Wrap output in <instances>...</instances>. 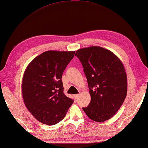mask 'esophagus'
Here are the masks:
<instances>
[{"instance_id":"34e87169","label":"esophagus","mask_w":148,"mask_h":148,"mask_svg":"<svg viewBox=\"0 0 148 148\" xmlns=\"http://www.w3.org/2000/svg\"><path fill=\"white\" fill-rule=\"evenodd\" d=\"M79 96V95H78V94H77V95H74V98H75V99H77V98H78Z\"/></svg>"}]
</instances>
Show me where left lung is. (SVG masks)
Segmentation results:
<instances>
[{"instance_id": "left-lung-1", "label": "left lung", "mask_w": 148, "mask_h": 148, "mask_svg": "<svg viewBox=\"0 0 148 148\" xmlns=\"http://www.w3.org/2000/svg\"><path fill=\"white\" fill-rule=\"evenodd\" d=\"M75 56L84 68L91 95L90 104L82 110L92 121H107L119 110L126 97L124 66L114 53L100 47L79 49Z\"/></svg>"}]
</instances>
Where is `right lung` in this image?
Segmentation results:
<instances>
[{"instance_id":"add662e5","label":"right lung","mask_w":148,"mask_h":148,"mask_svg":"<svg viewBox=\"0 0 148 148\" xmlns=\"http://www.w3.org/2000/svg\"><path fill=\"white\" fill-rule=\"evenodd\" d=\"M75 51L49 50L37 56L23 75L22 94L27 110L39 122L49 125L62 120L74 99L64 93L62 76Z\"/></svg>"}]
</instances>
